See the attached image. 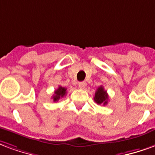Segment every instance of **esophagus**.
Instances as JSON below:
<instances>
[{"instance_id":"obj_1","label":"esophagus","mask_w":155,"mask_h":155,"mask_svg":"<svg viewBox=\"0 0 155 155\" xmlns=\"http://www.w3.org/2000/svg\"><path fill=\"white\" fill-rule=\"evenodd\" d=\"M86 86H87V83H86L85 82H79L78 87H79V88H80V89H85Z\"/></svg>"}]
</instances>
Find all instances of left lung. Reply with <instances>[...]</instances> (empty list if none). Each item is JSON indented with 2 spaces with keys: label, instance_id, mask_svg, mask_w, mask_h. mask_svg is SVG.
Returning a JSON list of instances; mask_svg holds the SVG:
<instances>
[{
  "label": "left lung",
  "instance_id": "obj_1",
  "mask_svg": "<svg viewBox=\"0 0 155 155\" xmlns=\"http://www.w3.org/2000/svg\"><path fill=\"white\" fill-rule=\"evenodd\" d=\"M108 94H107V91H105V89L102 86L99 87L97 89V91L95 93L94 101L99 105H107V101H108Z\"/></svg>",
  "mask_w": 155,
  "mask_h": 155
}]
</instances>
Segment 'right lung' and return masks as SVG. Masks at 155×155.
I'll return each mask as SVG.
<instances>
[{"label":"right lung","mask_w":155,"mask_h":155,"mask_svg":"<svg viewBox=\"0 0 155 155\" xmlns=\"http://www.w3.org/2000/svg\"><path fill=\"white\" fill-rule=\"evenodd\" d=\"M67 93V88L65 87H61L59 86L58 87V88L56 89L55 91H54V94L53 96V101H58L60 98H63L66 95Z\"/></svg>","instance_id":"1"}]
</instances>
